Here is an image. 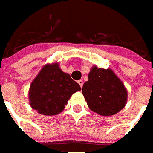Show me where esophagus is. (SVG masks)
<instances>
[{
  "mask_svg": "<svg viewBox=\"0 0 153 153\" xmlns=\"http://www.w3.org/2000/svg\"><path fill=\"white\" fill-rule=\"evenodd\" d=\"M77 82H78V84L80 85V86H81V87H82V86H83V81H81V80H79Z\"/></svg>",
  "mask_w": 153,
  "mask_h": 153,
  "instance_id": "obj_1",
  "label": "esophagus"
}]
</instances>
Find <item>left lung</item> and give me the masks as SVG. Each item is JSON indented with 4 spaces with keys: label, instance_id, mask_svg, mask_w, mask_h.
<instances>
[{
    "label": "left lung",
    "instance_id": "8db88e82",
    "mask_svg": "<svg viewBox=\"0 0 153 153\" xmlns=\"http://www.w3.org/2000/svg\"><path fill=\"white\" fill-rule=\"evenodd\" d=\"M88 77V81L83 85L82 94L93 112L102 116H112L123 108L127 91L111 69L94 67Z\"/></svg>",
    "mask_w": 153,
    "mask_h": 153
}]
</instances>
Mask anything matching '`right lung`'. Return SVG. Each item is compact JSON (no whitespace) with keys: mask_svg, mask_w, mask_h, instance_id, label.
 Masks as SVG:
<instances>
[{"mask_svg":"<svg viewBox=\"0 0 153 153\" xmlns=\"http://www.w3.org/2000/svg\"><path fill=\"white\" fill-rule=\"evenodd\" d=\"M81 90L79 84L63 72L58 63L48 64L30 85V105L42 115H57L64 109L72 94Z\"/></svg>","mask_w":153,"mask_h":153,"instance_id":"obj_1","label":"right lung"}]
</instances>
